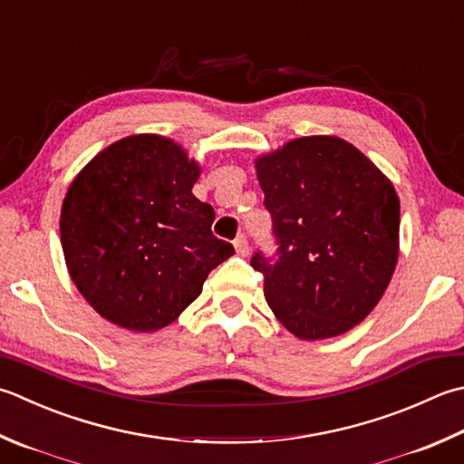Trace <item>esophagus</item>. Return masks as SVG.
<instances>
[{"label": "esophagus", "mask_w": 464, "mask_h": 464, "mask_svg": "<svg viewBox=\"0 0 464 464\" xmlns=\"http://www.w3.org/2000/svg\"><path fill=\"white\" fill-rule=\"evenodd\" d=\"M233 247H235V251H237V256H241V257L249 256V243H247V239H245V235H239V237L233 241Z\"/></svg>", "instance_id": "34e87169"}]
</instances>
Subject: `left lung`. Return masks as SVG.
<instances>
[{
  "label": "left lung",
  "mask_w": 464,
  "mask_h": 464,
  "mask_svg": "<svg viewBox=\"0 0 464 464\" xmlns=\"http://www.w3.org/2000/svg\"><path fill=\"white\" fill-rule=\"evenodd\" d=\"M279 261L256 253L267 305L299 340L356 328L382 299L401 251V198L348 140L299 136L256 159Z\"/></svg>",
  "instance_id": "1"
}]
</instances>
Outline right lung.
I'll return each mask as SVG.
<instances>
[{
    "instance_id": "obj_1",
    "label": "right lung",
    "mask_w": 464,
    "mask_h": 464,
    "mask_svg": "<svg viewBox=\"0 0 464 464\" xmlns=\"http://www.w3.org/2000/svg\"><path fill=\"white\" fill-rule=\"evenodd\" d=\"M201 170L183 144L144 132L108 144L70 183L60 213L68 274L118 328H167L233 256L211 233L213 207L193 195Z\"/></svg>"
}]
</instances>
